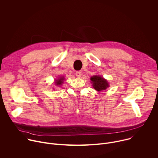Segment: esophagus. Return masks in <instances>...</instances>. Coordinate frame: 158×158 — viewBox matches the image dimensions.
Here are the masks:
<instances>
[{
    "mask_svg": "<svg viewBox=\"0 0 158 158\" xmlns=\"http://www.w3.org/2000/svg\"><path fill=\"white\" fill-rule=\"evenodd\" d=\"M76 76L77 77H80L82 76V73L81 71H76Z\"/></svg>",
    "mask_w": 158,
    "mask_h": 158,
    "instance_id": "1",
    "label": "esophagus"
}]
</instances>
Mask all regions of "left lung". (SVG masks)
I'll return each mask as SVG.
<instances>
[{
	"instance_id": "left-lung-1",
	"label": "left lung",
	"mask_w": 158,
	"mask_h": 158,
	"mask_svg": "<svg viewBox=\"0 0 158 158\" xmlns=\"http://www.w3.org/2000/svg\"><path fill=\"white\" fill-rule=\"evenodd\" d=\"M91 80L93 82L92 83L93 87L97 91H102L109 87L107 81L103 79L102 77L99 76H94L91 77Z\"/></svg>"
}]
</instances>
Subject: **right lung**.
I'll use <instances>...</instances> for the list:
<instances>
[{
	"instance_id": "obj_1",
	"label": "right lung",
	"mask_w": 158,
	"mask_h": 158,
	"mask_svg": "<svg viewBox=\"0 0 158 158\" xmlns=\"http://www.w3.org/2000/svg\"><path fill=\"white\" fill-rule=\"evenodd\" d=\"M63 80H64V77H60V79H58V80H56V84L57 85H61L62 83L63 82H62Z\"/></svg>"
}]
</instances>
